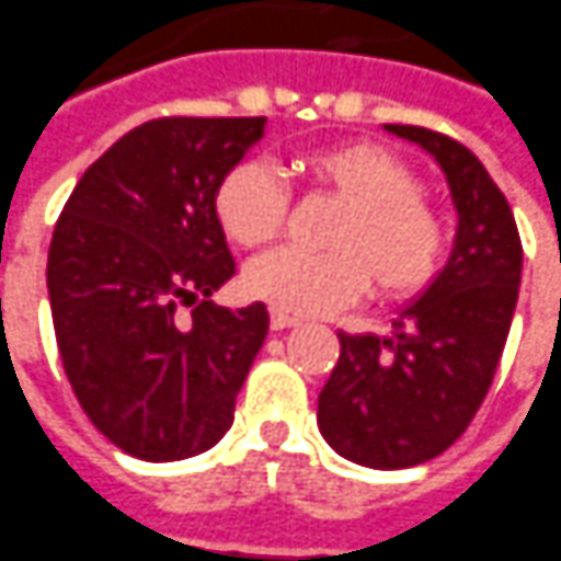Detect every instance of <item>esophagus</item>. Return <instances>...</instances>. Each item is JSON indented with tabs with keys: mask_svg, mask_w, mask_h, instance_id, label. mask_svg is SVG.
<instances>
[{
	"mask_svg": "<svg viewBox=\"0 0 561 561\" xmlns=\"http://www.w3.org/2000/svg\"><path fill=\"white\" fill-rule=\"evenodd\" d=\"M299 324V318L284 314V311H272V330H287V327Z\"/></svg>",
	"mask_w": 561,
	"mask_h": 561,
	"instance_id": "1",
	"label": "esophagus"
}]
</instances>
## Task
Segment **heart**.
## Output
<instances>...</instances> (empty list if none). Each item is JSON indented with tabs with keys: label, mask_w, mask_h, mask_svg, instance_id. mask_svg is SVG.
Wrapping results in <instances>:
<instances>
[{
	"label": "heart",
	"mask_w": 561,
	"mask_h": 561,
	"mask_svg": "<svg viewBox=\"0 0 561 561\" xmlns=\"http://www.w3.org/2000/svg\"><path fill=\"white\" fill-rule=\"evenodd\" d=\"M302 179L340 197L345 209L330 231V253L277 250L243 274L250 296L284 314H318L358 299L370 284L379 296H411L438 272L445 225L416 191V179L389 150L342 141L308 150ZM225 234L247 250L268 247L287 219V191L265 163H240L216 191Z\"/></svg>",
	"instance_id": "1"
}]
</instances>
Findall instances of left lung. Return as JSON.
Here are the masks:
<instances>
[{
    "label": "left lung",
    "mask_w": 561,
    "mask_h": 561,
    "mask_svg": "<svg viewBox=\"0 0 561 561\" xmlns=\"http://www.w3.org/2000/svg\"><path fill=\"white\" fill-rule=\"evenodd\" d=\"M382 129L426 150L445 172L457 237L445 268L394 311L386 336L340 333L318 426L352 463L408 469L447 450L482 408L516 311L522 240L472 150L423 126Z\"/></svg>",
    "instance_id": "obj_1"
}]
</instances>
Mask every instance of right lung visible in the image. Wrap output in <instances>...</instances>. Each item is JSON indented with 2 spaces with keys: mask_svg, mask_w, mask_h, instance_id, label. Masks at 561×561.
<instances>
[{
  "mask_svg": "<svg viewBox=\"0 0 561 561\" xmlns=\"http://www.w3.org/2000/svg\"><path fill=\"white\" fill-rule=\"evenodd\" d=\"M265 116H163L126 131L73 187L48 247V302L67 379L119 450L169 463L234 423L268 308H221L234 277L216 216L221 179ZM194 305L192 324L178 308Z\"/></svg>",
  "mask_w": 561,
  "mask_h": 561,
  "instance_id": "add662e5",
  "label": "right lung"
}]
</instances>
